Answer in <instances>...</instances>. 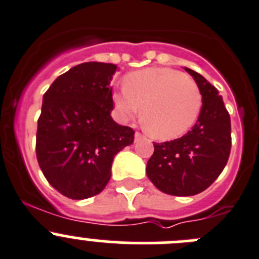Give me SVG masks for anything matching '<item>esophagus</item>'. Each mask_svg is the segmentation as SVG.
Wrapping results in <instances>:
<instances>
[{"label": "esophagus", "instance_id": "esophagus-1", "mask_svg": "<svg viewBox=\"0 0 259 259\" xmlns=\"http://www.w3.org/2000/svg\"><path fill=\"white\" fill-rule=\"evenodd\" d=\"M142 138H143V134H142V133H139V132H135V135H134V139H135V142L141 141Z\"/></svg>", "mask_w": 259, "mask_h": 259}]
</instances>
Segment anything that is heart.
<instances>
[{
    "instance_id": "b5f03b06",
    "label": "heart",
    "mask_w": 259,
    "mask_h": 259,
    "mask_svg": "<svg viewBox=\"0 0 259 259\" xmlns=\"http://www.w3.org/2000/svg\"><path fill=\"white\" fill-rule=\"evenodd\" d=\"M112 103L121 121L133 120L141 109L144 129L153 138L174 139L192 127L200 115L202 95L190 74L171 68H146L125 77L112 90Z\"/></svg>"
}]
</instances>
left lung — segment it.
<instances>
[{"label": "left lung", "mask_w": 259, "mask_h": 259, "mask_svg": "<svg viewBox=\"0 0 259 259\" xmlns=\"http://www.w3.org/2000/svg\"><path fill=\"white\" fill-rule=\"evenodd\" d=\"M199 85L202 107L192 129L182 138L155 143L146 173L162 192L192 196L215 181L231 151V120L218 90L200 73L185 68Z\"/></svg>", "instance_id": "left-lung-1"}]
</instances>
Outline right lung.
Masks as SVG:
<instances>
[{
    "mask_svg": "<svg viewBox=\"0 0 259 259\" xmlns=\"http://www.w3.org/2000/svg\"><path fill=\"white\" fill-rule=\"evenodd\" d=\"M117 66L88 62L74 66L44 94L36 155L44 176L73 200L101 193L115 156L134 142V130L112 120L111 80Z\"/></svg>",
    "mask_w": 259,
    "mask_h": 259,
    "instance_id": "add662e5",
    "label": "right lung"
}]
</instances>
